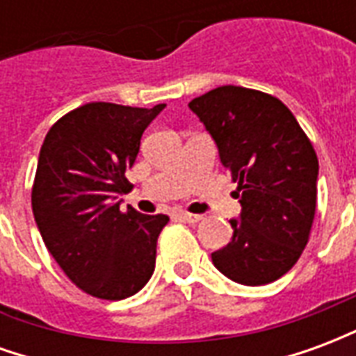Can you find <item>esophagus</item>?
I'll return each mask as SVG.
<instances>
[{
	"instance_id": "esophagus-1",
	"label": "esophagus",
	"mask_w": 356,
	"mask_h": 356,
	"mask_svg": "<svg viewBox=\"0 0 356 356\" xmlns=\"http://www.w3.org/2000/svg\"><path fill=\"white\" fill-rule=\"evenodd\" d=\"M175 217H179L181 221H186V223H198V221H202V216H194V213H188V211H177Z\"/></svg>"
}]
</instances>
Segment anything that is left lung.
Listing matches in <instances>:
<instances>
[{
  "mask_svg": "<svg viewBox=\"0 0 356 356\" xmlns=\"http://www.w3.org/2000/svg\"><path fill=\"white\" fill-rule=\"evenodd\" d=\"M219 148L240 194L232 240L211 254L225 276L261 286L303 254L316 211L318 158L296 116L276 97L223 86L188 102Z\"/></svg>",
  "mask_w": 356,
  "mask_h": 356,
  "instance_id": "8db88e82",
  "label": "left lung"
}]
</instances>
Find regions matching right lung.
Segmentation results:
<instances>
[{
	"label": "right lung",
	"mask_w": 356,
	"mask_h": 356,
	"mask_svg": "<svg viewBox=\"0 0 356 356\" xmlns=\"http://www.w3.org/2000/svg\"><path fill=\"white\" fill-rule=\"evenodd\" d=\"M165 104L152 108L88 102L57 120L45 135L32 211L58 267L81 291L118 301L150 280L156 242L170 217L120 209L125 171L140 137Z\"/></svg>",
	"instance_id": "1"
}]
</instances>
